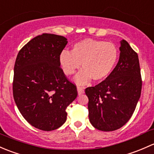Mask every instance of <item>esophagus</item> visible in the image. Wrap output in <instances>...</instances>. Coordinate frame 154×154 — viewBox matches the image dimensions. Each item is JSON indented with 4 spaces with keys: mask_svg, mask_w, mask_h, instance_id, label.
Listing matches in <instances>:
<instances>
[{
    "mask_svg": "<svg viewBox=\"0 0 154 154\" xmlns=\"http://www.w3.org/2000/svg\"><path fill=\"white\" fill-rule=\"evenodd\" d=\"M77 91H78V94L79 95L83 94V93H85V90H84V89L79 86L77 87Z\"/></svg>",
    "mask_w": 154,
    "mask_h": 154,
    "instance_id": "obj_1",
    "label": "esophagus"
}]
</instances>
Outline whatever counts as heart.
Masks as SVG:
<instances>
[{
	"instance_id": "b5f03b06",
	"label": "heart",
	"mask_w": 154,
	"mask_h": 154,
	"mask_svg": "<svg viewBox=\"0 0 154 154\" xmlns=\"http://www.w3.org/2000/svg\"><path fill=\"white\" fill-rule=\"evenodd\" d=\"M118 58V50L113 44L88 38L74 44L71 53L63 51L59 56V63L66 75L75 73L82 64L84 69L75 75L74 80L85 85L91 79L101 82L108 77Z\"/></svg>"
}]
</instances>
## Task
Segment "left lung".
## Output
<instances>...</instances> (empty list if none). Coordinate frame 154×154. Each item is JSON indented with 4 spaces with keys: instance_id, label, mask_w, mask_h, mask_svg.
I'll list each match as a JSON object with an SVG mask.
<instances>
[{
    "instance_id": "left-lung-1",
    "label": "left lung",
    "mask_w": 154,
    "mask_h": 154,
    "mask_svg": "<svg viewBox=\"0 0 154 154\" xmlns=\"http://www.w3.org/2000/svg\"><path fill=\"white\" fill-rule=\"evenodd\" d=\"M120 44L119 59L111 73L99 85L85 89L89 119L99 131H116L126 124L141 96L139 57L126 41Z\"/></svg>"
}]
</instances>
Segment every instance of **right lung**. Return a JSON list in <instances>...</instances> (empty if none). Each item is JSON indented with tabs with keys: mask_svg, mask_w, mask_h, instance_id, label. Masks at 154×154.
I'll list each match as a JSON object with an SVG mask.
<instances>
[{
	"mask_svg": "<svg viewBox=\"0 0 154 154\" xmlns=\"http://www.w3.org/2000/svg\"><path fill=\"white\" fill-rule=\"evenodd\" d=\"M66 38L43 33L19 51L14 66L13 97L23 118L35 128L50 131L66 120V108L77 97L76 86L60 67Z\"/></svg>",
	"mask_w": 154,
	"mask_h": 154,
	"instance_id": "right-lung-1",
	"label": "right lung"
}]
</instances>
